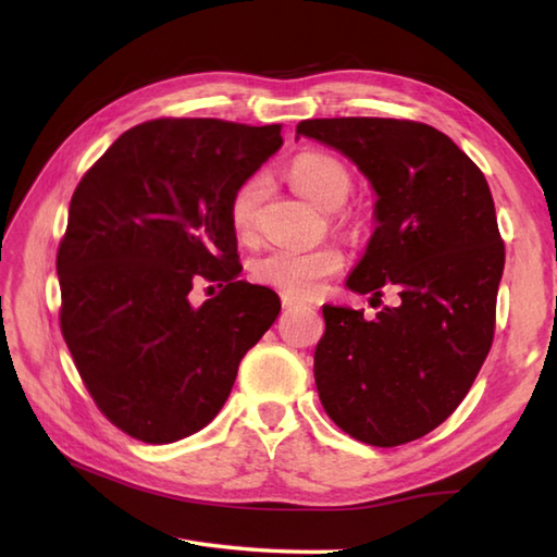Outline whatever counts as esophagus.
Listing matches in <instances>:
<instances>
[{
    "instance_id": "1",
    "label": "esophagus",
    "mask_w": 557,
    "mask_h": 557,
    "mask_svg": "<svg viewBox=\"0 0 557 557\" xmlns=\"http://www.w3.org/2000/svg\"><path fill=\"white\" fill-rule=\"evenodd\" d=\"M282 306H285V309L289 311V309H294V306H297V301H294L292 297H282Z\"/></svg>"
}]
</instances>
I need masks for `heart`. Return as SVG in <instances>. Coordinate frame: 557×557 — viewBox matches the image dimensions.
Segmentation results:
<instances>
[{"label":"heart","mask_w":557,"mask_h":557,"mask_svg":"<svg viewBox=\"0 0 557 557\" xmlns=\"http://www.w3.org/2000/svg\"><path fill=\"white\" fill-rule=\"evenodd\" d=\"M289 180L299 191L321 208L335 210L345 206L351 194V174L347 164L330 152L309 150L301 152L289 164ZM268 191L265 176H251L236 188L230 203V220L234 232L248 239L256 232L260 206ZM345 263V256L337 246H318L309 251L297 248H270L258 256L251 265L253 277L260 285L272 287L285 297L306 299L323 289L325 280L333 277Z\"/></svg>","instance_id":"obj_1"}]
</instances>
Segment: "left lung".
<instances>
[{
  "label": "left lung",
  "mask_w": 557,
  "mask_h": 557,
  "mask_svg": "<svg viewBox=\"0 0 557 557\" xmlns=\"http://www.w3.org/2000/svg\"><path fill=\"white\" fill-rule=\"evenodd\" d=\"M297 136L339 150L375 191V230L347 287L371 301L397 294L373 321L323 306L318 397L361 443H411L459 407L493 345L505 244L488 182L429 124L339 116L299 122Z\"/></svg>",
  "instance_id": "left-lung-1"
}]
</instances>
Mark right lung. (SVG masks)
<instances>
[{"label": "right lung", "instance_id": "add662e5", "mask_svg": "<svg viewBox=\"0 0 557 557\" xmlns=\"http://www.w3.org/2000/svg\"><path fill=\"white\" fill-rule=\"evenodd\" d=\"M280 124L156 120L128 128L76 186L57 253L62 335L98 409L150 445L203 429L280 297L239 280L230 203L282 146ZM218 281L194 307L187 292Z\"/></svg>", "mask_w": 557, "mask_h": 557}]
</instances>
